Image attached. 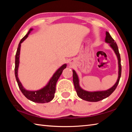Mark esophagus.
Returning a JSON list of instances; mask_svg holds the SVG:
<instances>
[{"instance_id":"obj_1","label":"esophagus","mask_w":132,"mask_h":132,"mask_svg":"<svg viewBox=\"0 0 132 132\" xmlns=\"http://www.w3.org/2000/svg\"><path fill=\"white\" fill-rule=\"evenodd\" d=\"M71 63H72V62H70V64H71Z\"/></svg>"}]
</instances>
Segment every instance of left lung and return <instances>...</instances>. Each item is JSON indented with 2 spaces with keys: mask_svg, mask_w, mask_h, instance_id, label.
I'll use <instances>...</instances> for the list:
<instances>
[{
  "mask_svg": "<svg viewBox=\"0 0 132 132\" xmlns=\"http://www.w3.org/2000/svg\"><path fill=\"white\" fill-rule=\"evenodd\" d=\"M105 42L106 43L109 44L111 47L112 48V50L114 51L115 54L117 55V56L118 60V68H119V70H118V78L116 83L113 85L108 90L105 91H87L82 89L80 87L79 85V79L78 77L77 73H76L75 70H73V83H74L75 88L76 91L77 92V94L79 96V97L81 98L82 100H85V101H89V102H97L101 101L105 99V98L109 97L112 93L117 88L118 83H119L120 76H121V71H122V67L121 64H120V56L118 50V48L117 44L116 43L115 40L113 39L112 37L109 34L108 32H106V37H105Z\"/></svg>",
  "mask_w": 132,
  "mask_h": 132,
  "instance_id": "obj_1",
  "label": "left lung"
}]
</instances>
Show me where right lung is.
Returning a JSON list of instances; mask_svg holds the SVG:
<instances>
[{
	"instance_id": "obj_1",
	"label": "right lung",
	"mask_w": 132,
	"mask_h": 132,
	"mask_svg": "<svg viewBox=\"0 0 132 132\" xmlns=\"http://www.w3.org/2000/svg\"><path fill=\"white\" fill-rule=\"evenodd\" d=\"M32 30V29L31 28L28 31L27 34L21 39V41L19 44V46H18L15 58V76L20 90H21L22 93L24 95L27 99L30 100V101H32V102H37V103H46V102H49L51 101H52L53 99V98H54L56 91V84L57 81L59 79L60 76L61 75L62 71L66 68L67 65L66 64H64L61 68L58 69L53 74L52 77H51V79L49 81L48 83L44 87L40 89V90L37 91H28L26 90L23 87L21 82L20 81L19 77H18V69H19L20 62L19 58L20 53L21 44L28 37L29 34H30Z\"/></svg>"
}]
</instances>
